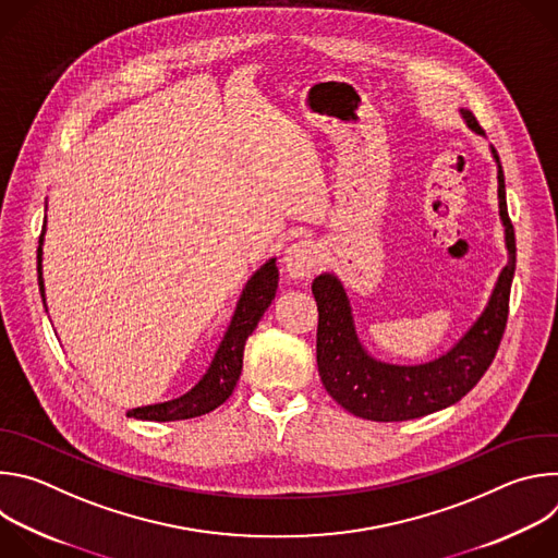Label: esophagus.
<instances>
[{"mask_svg": "<svg viewBox=\"0 0 558 558\" xmlns=\"http://www.w3.org/2000/svg\"><path fill=\"white\" fill-rule=\"evenodd\" d=\"M317 265H320V250L311 241L293 243L284 252V271L295 280L311 276Z\"/></svg>", "mask_w": 558, "mask_h": 558, "instance_id": "34e87169", "label": "esophagus"}]
</instances>
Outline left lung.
I'll list each match as a JSON object with an SVG mask.
<instances>
[{
	"label": "left lung",
	"mask_w": 558,
	"mask_h": 558,
	"mask_svg": "<svg viewBox=\"0 0 558 558\" xmlns=\"http://www.w3.org/2000/svg\"><path fill=\"white\" fill-rule=\"evenodd\" d=\"M468 125L484 134L472 112L461 110ZM495 151V149H493ZM499 163V156L495 151ZM499 209L506 225L510 260L504 267L493 298L474 327L452 351L420 366L381 364L368 357L357 342L351 306L336 276L323 274L311 284L317 302V371L333 400L349 413L371 422H407L441 411L472 390L490 368L510 308V287L517 265L514 227L506 205L504 170L499 166Z\"/></svg>",
	"instance_id": "8db88e82"
}]
</instances>
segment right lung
Segmentation results:
<instances>
[{
    "label": "right lung",
    "instance_id": "obj_1",
    "mask_svg": "<svg viewBox=\"0 0 558 558\" xmlns=\"http://www.w3.org/2000/svg\"><path fill=\"white\" fill-rule=\"evenodd\" d=\"M37 276H39V291L44 298L41 235H39V247H37ZM276 289H278V269H276V260H269L265 267H260L252 276L241 300H238L235 313L231 317V325H229L205 377L190 392L179 397V400L134 409L128 415L136 417V420H147V422H177V420L198 417V415H205V413L218 409L233 392V386H235L238 377H241L245 342L254 333L267 306L271 304Z\"/></svg>",
    "mask_w": 558,
    "mask_h": 558
}]
</instances>
